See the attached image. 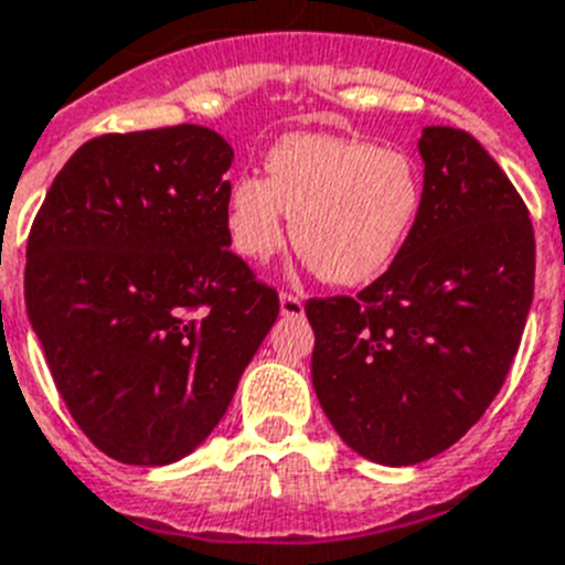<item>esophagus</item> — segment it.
Returning a JSON list of instances; mask_svg holds the SVG:
<instances>
[{"mask_svg":"<svg viewBox=\"0 0 565 565\" xmlns=\"http://www.w3.org/2000/svg\"><path fill=\"white\" fill-rule=\"evenodd\" d=\"M279 315L282 317H302L306 315V306H302V300L297 297V294H282L279 297Z\"/></svg>","mask_w":565,"mask_h":565,"instance_id":"34e87169","label":"esophagus"}]
</instances>
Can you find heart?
<instances>
[{
    "mask_svg": "<svg viewBox=\"0 0 565 565\" xmlns=\"http://www.w3.org/2000/svg\"><path fill=\"white\" fill-rule=\"evenodd\" d=\"M423 205L414 159L331 134H291L268 153V180L239 177L225 202V228L250 263L286 243L331 286H363L394 263Z\"/></svg>",
    "mask_w": 565,
    "mask_h": 565,
    "instance_id": "b5f03b06",
    "label": "heart"
}]
</instances>
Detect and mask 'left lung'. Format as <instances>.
Returning <instances> with one entry per match:
<instances>
[{
	"label": "left lung",
	"mask_w": 565,
	"mask_h": 565,
	"mask_svg": "<svg viewBox=\"0 0 565 565\" xmlns=\"http://www.w3.org/2000/svg\"><path fill=\"white\" fill-rule=\"evenodd\" d=\"M417 225L356 297H315L311 380L345 446L383 466L437 457L503 388L534 294L523 196L471 134L431 125Z\"/></svg>",
	"instance_id": "obj_1"
}]
</instances>
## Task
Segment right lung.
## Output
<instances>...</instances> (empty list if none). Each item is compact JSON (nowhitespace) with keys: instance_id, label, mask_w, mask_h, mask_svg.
<instances>
[{"instance_id":"add662e5","label":"right lung","mask_w":565,"mask_h":565,"mask_svg":"<svg viewBox=\"0 0 565 565\" xmlns=\"http://www.w3.org/2000/svg\"><path fill=\"white\" fill-rule=\"evenodd\" d=\"M231 159L202 125L103 134L31 225L25 306L56 392L128 466L194 451L279 315L277 291L228 248Z\"/></svg>"}]
</instances>
